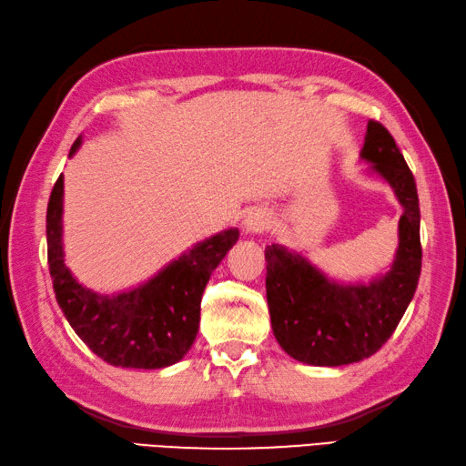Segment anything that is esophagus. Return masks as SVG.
Masks as SVG:
<instances>
[{"label":"esophagus","mask_w":466,"mask_h":466,"mask_svg":"<svg viewBox=\"0 0 466 466\" xmlns=\"http://www.w3.org/2000/svg\"><path fill=\"white\" fill-rule=\"evenodd\" d=\"M270 224V216L265 209H252L250 214L244 218V232L247 234H258L265 232Z\"/></svg>","instance_id":"34e87169"}]
</instances>
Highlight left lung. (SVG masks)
Here are the masks:
<instances>
[{"mask_svg": "<svg viewBox=\"0 0 466 466\" xmlns=\"http://www.w3.org/2000/svg\"><path fill=\"white\" fill-rule=\"evenodd\" d=\"M360 157L391 185L403 208L391 270L367 285L328 279L308 258L279 244L265 248L267 301L273 334L295 360L340 367L369 359L395 332L421 270L416 179L383 124L370 120Z\"/></svg>", "mask_w": 466, "mask_h": 466, "instance_id": "left-lung-1", "label": "left lung"}]
</instances>
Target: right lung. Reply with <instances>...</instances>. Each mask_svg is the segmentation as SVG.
I'll list each match as a JSON object with an SVG mask.
<instances>
[{
  "instance_id": "right-lung-1",
  "label": "right lung",
  "mask_w": 466,
  "mask_h": 466,
  "mask_svg": "<svg viewBox=\"0 0 466 466\" xmlns=\"http://www.w3.org/2000/svg\"><path fill=\"white\" fill-rule=\"evenodd\" d=\"M75 140L71 155L79 148ZM238 230L218 232L183 252L137 289L99 295L83 287L65 265L63 175L46 209L48 268L58 306L91 352L114 367L163 369L179 362L199 329V306L206 285Z\"/></svg>"
}]
</instances>
